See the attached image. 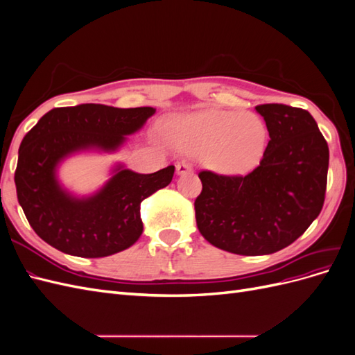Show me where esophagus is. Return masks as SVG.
<instances>
[{
    "label": "esophagus",
    "instance_id": "34e87169",
    "mask_svg": "<svg viewBox=\"0 0 355 355\" xmlns=\"http://www.w3.org/2000/svg\"><path fill=\"white\" fill-rule=\"evenodd\" d=\"M176 170H178V175H187L192 171V166L188 163V161H182V163L176 166Z\"/></svg>",
    "mask_w": 355,
    "mask_h": 355
}]
</instances>
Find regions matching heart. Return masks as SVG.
<instances>
[{
  "label": "heart",
  "mask_w": 355,
  "mask_h": 355,
  "mask_svg": "<svg viewBox=\"0 0 355 355\" xmlns=\"http://www.w3.org/2000/svg\"><path fill=\"white\" fill-rule=\"evenodd\" d=\"M187 149L204 154L214 170L244 175L253 170L266 146V127L259 116L241 111L210 110L192 115L178 125Z\"/></svg>",
  "instance_id": "obj_1"
}]
</instances>
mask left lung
I'll list each match as a JSON object with an SVG mask.
<instances>
[{
  "instance_id": "left-lung-1",
  "label": "left lung",
  "mask_w": 355,
  "mask_h": 355,
  "mask_svg": "<svg viewBox=\"0 0 355 355\" xmlns=\"http://www.w3.org/2000/svg\"><path fill=\"white\" fill-rule=\"evenodd\" d=\"M268 142L250 173L201 170L196 219L201 235L225 252L257 256L284 249L323 209L329 146L308 111L282 103L257 105Z\"/></svg>"
}]
</instances>
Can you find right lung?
<instances>
[{
    "label": "right lung",
    "instance_id": "1",
    "mask_svg": "<svg viewBox=\"0 0 355 355\" xmlns=\"http://www.w3.org/2000/svg\"><path fill=\"white\" fill-rule=\"evenodd\" d=\"M154 108H114L84 103L49 111L19 148L15 184L19 204L40 239L80 257L123 252L142 235L141 202L173 179L175 166L151 175L118 170L98 194L77 200L55 178L59 161L84 148L111 151L139 130Z\"/></svg>",
    "mask_w": 355,
    "mask_h": 355
}]
</instances>
